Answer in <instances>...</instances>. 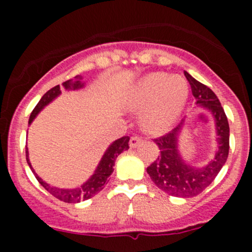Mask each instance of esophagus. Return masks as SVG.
Instances as JSON below:
<instances>
[{
    "label": "esophagus",
    "instance_id": "1",
    "mask_svg": "<svg viewBox=\"0 0 252 252\" xmlns=\"http://www.w3.org/2000/svg\"><path fill=\"white\" fill-rule=\"evenodd\" d=\"M140 142H141V139L139 138V136H131L130 141H129V146H130L131 149H135Z\"/></svg>",
    "mask_w": 252,
    "mask_h": 252
}]
</instances>
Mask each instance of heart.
Instances as JSON below:
<instances>
[{
	"label": "heart",
	"mask_w": 252,
	"mask_h": 252,
	"mask_svg": "<svg viewBox=\"0 0 252 252\" xmlns=\"http://www.w3.org/2000/svg\"><path fill=\"white\" fill-rule=\"evenodd\" d=\"M189 83L182 75L155 72L139 79L126 96L130 112H141L139 124L150 135H163L173 129L189 98Z\"/></svg>",
	"instance_id": "obj_1"
}]
</instances>
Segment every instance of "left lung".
<instances>
[{
    "mask_svg": "<svg viewBox=\"0 0 252 252\" xmlns=\"http://www.w3.org/2000/svg\"><path fill=\"white\" fill-rule=\"evenodd\" d=\"M191 86L197 107H204L215 119L217 151L215 158L204 167L190 166L179 151V138L185 119L167 135L155 139L161 155L147 167V174L158 189L177 197H192L202 192L224 166L229 152V124L220 100L210 88L184 72Z\"/></svg>",
    "mask_w": 252,
    "mask_h": 252,
    "instance_id": "obj_1",
    "label": "left lung"
}]
</instances>
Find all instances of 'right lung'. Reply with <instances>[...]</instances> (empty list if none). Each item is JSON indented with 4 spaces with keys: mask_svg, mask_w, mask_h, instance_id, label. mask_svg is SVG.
I'll return each instance as SVG.
<instances>
[{
    "mask_svg": "<svg viewBox=\"0 0 252 252\" xmlns=\"http://www.w3.org/2000/svg\"><path fill=\"white\" fill-rule=\"evenodd\" d=\"M81 80H83V78H81L80 75H77V77H74V79H69V80L64 81L62 85L63 88L68 91L79 90V89H83L84 86H85V83ZM61 93H62V91H61L60 85H56L55 88L48 90L47 93L42 96L41 100L39 101V103L35 106L34 110H32L29 118V124H32V121L36 118L37 114L44 110L48 103H51L55 98H57L58 96L61 95ZM128 142L129 136H123V138L117 139L116 141L112 142L110 146L107 147V150L105 151V154H103L101 161L98 162L94 174L91 175L84 184H81L80 187L78 188H73V189H62V188L52 187V185H50L48 183L45 182V180H42L39 175L35 173L34 168H32V163H30L28 147L27 150H25V156H27L28 164H29L30 169H32V172L34 173L37 182H39L51 195L57 197L61 201L68 202V204H75V202H80L83 201V200H88L90 199V197L95 196L97 192H100L101 190L105 188V184L107 183L108 177L113 173V166L117 157H118L122 152L129 149Z\"/></svg>",
    "mask_w": 252,
    "mask_h": 252,
    "instance_id": "add662e5",
    "label": "right lung"
}]
</instances>
